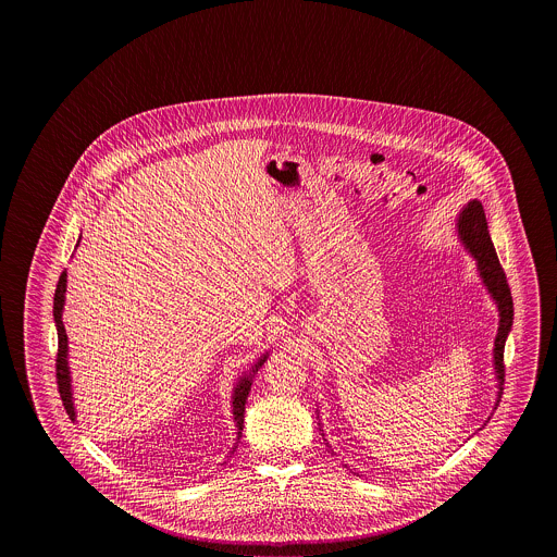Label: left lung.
<instances>
[{"label": "left lung", "mask_w": 557, "mask_h": 557, "mask_svg": "<svg viewBox=\"0 0 557 557\" xmlns=\"http://www.w3.org/2000/svg\"><path fill=\"white\" fill-rule=\"evenodd\" d=\"M457 238L461 239V244L466 246L468 255H472V259L476 261L478 273L480 280L484 284V288L491 294V298L497 305L499 311V330L495 336V348H493V368H495V377H497V403L495 409L499 405L502 398V391H504L505 380V366H504V350L505 341L511 332V323H513V300H511V292L507 286L505 280V271L493 239L488 234V225H486V214L482 209L480 200H470L457 216Z\"/></svg>", "instance_id": "left-lung-1"}]
</instances>
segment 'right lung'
I'll return each instance as SVG.
<instances>
[{
    "label": "right lung",
    "instance_id": "1",
    "mask_svg": "<svg viewBox=\"0 0 557 557\" xmlns=\"http://www.w3.org/2000/svg\"><path fill=\"white\" fill-rule=\"evenodd\" d=\"M66 294V271H62L60 280H58V286H55V294H53V323H55V330H58V359H55V377H58V391H60V397L64 403V409L69 413V418L73 422H77V411H75V400H73V384H71V368H69V338H66V330H64V323H62V311H64V296ZM269 352L261 355L259 361L250 368V371H246L236 386H234V395H232V413H234V422H236V445H238L239 436H242V424H244V405H246V398L250 393V386H252V377L255 373L263 368V363L267 361ZM234 445V449H236ZM234 449L230 450L227 457H232Z\"/></svg>",
    "mask_w": 557,
    "mask_h": 557
}]
</instances>
